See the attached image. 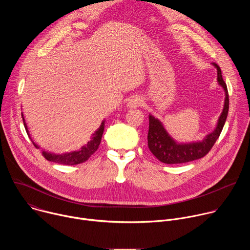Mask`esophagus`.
I'll return each mask as SVG.
<instances>
[{"label": "esophagus", "instance_id": "1", "mask_svg": "<svg viewBox=\"0 0 250 250\" xmlns=\"http://www.w3.org/2000/svg\"><path fill=\"white\" fill-rule=\"evenodd\" d=\"M142 102H144V100H142L140 97L134 96L128 100L126 105L129 109H134V108H137V106H140L142 104Z\"/></svg>", "mask_w": 250, "mask_h": 250}]
</instances>
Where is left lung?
I'll return each instance as SVG.
<instances>
[{"instance_id":"obj_1","label":"left lung","mask_w":250,"mask_h":250,"mask_svg":"<svg viewBox=\"0 0 250 250\" xmlns=\"http://www.w3.org/2000/svg\"><path fill=\"white\" fill-rule=\"evenodd\" d=\"M211 64L217 68L218 83L224 89L226 95L224 109L218 120L216 128L207 134L201 141L180 144L167 132L163 124L158 119L149 114V129L147 134L148 148L159 161L166 164H178L200 159L210 150L219 138L228 118L229 101L228 88L223 79L221 68L216 63Z\"/></svg>"}]
</instances>
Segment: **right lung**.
Listing matches in <instances>:
<instances>
[{"label": "right lung", "mask_w": 250, "mask_h": 250, "mask_svg": "<svg viewBox=\"0 0 250 250\" xmlns=\"http://www.w3.org/2000/svg\"><path fill=\"white\" fill-rule=\"evenodd\" d=\"M21 117H22V121H23V125L25 127V130L27 132V135L29 136V138L31 139L33 146L40 148V146L35 144V142L32 140L30 134H29V130L27 128L23 114L21 113ZM104 120L102 122L100 127L93 133L92 138L90 141L87 142V145L83 146L80 149L75 150V151H71V152H65V153H53V152H49V151H45L42 149V155L44 156L45 159H47L48 161L51 162H55L58 164H63V165H76V164H80L85 162L86 160L89 159V157H91V155L93 153H95L101 144V139H102V135L104 132Z\"/></svg>", "instance_id": "right-lung-1"}]
</instances>
